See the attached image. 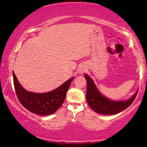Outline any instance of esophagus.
<instances>
[{
	"label": "esophagus",
	"instance_id": "1",
	"mask_svg": "<svg viewBox=\"0 0 147 147\" xmlns=\"http://www.w3.org/2000/svg\"><path fill=\"white\" fill-rule=\"evenodd\" d=\"M86 70V67L85 65H82V66L79 67V74H83Z\"/></svg>",
	"mask_w": 147,
	"mask_h": 147
}]
</instances>
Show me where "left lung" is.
<instances>
[{
	"label": "left lung",
	"instance_id": "8db88e82",
	"mask_svg": "<svg viewBox=\"0 0 147 147\" xmlns=\"http://www.w3.org/2000/svg\"><path fill=\"white\" fill-rule=\"evenodd\" d=\"M87 82L86 101L92 110L102 115H114L125 110L133 102L138 90L131 98L126 101H115L103 95L95 82L87 74H84Z\"/></svg>",
	"mask_w": 147,
	"mask_h": 147
}]
</instances>
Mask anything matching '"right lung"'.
<instances>
[{"mask_svg": "<svg viewBox=\"0 0 147 147\" xmlns=\"http://www.w3.org/2000/svg\"><path fill=\"white\" fill-rule=\"evenodd\" d=\"M74 77L61 85L55 90L44 93L30 92L23 88L13 72L14 85L18 100L26 109L39 115L53 114L63 104L66 92Z\"/></svg>", "mask_w": 147, "mask_h": 147, "instance_id": "1", "label": "right lung"}]
</instances>
